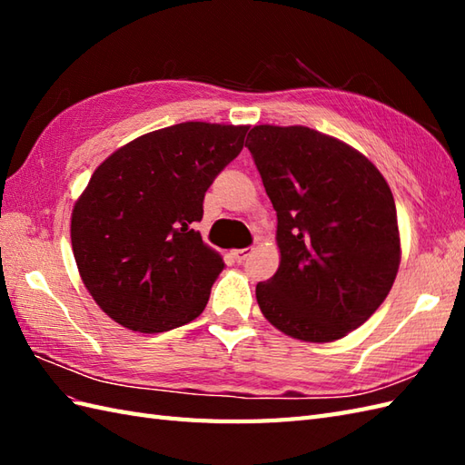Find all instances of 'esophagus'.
<instances>
[{"label":"esophagus","instance_id":"obj_1","mask_svg":"<svg viewBox=\"0 0 465 465\" xmlns=\"http://www.w3.org/2000/svg\"><path fill=\"white\" fill-rule=\"evenodd\" d=\"M252 253V248H242V250H233L232 252V255H233V260L238 262V263H242V262H245V258H248V255Z\"/></svg>","mask_w":465,"mask_h":465}]
</instances>
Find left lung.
Segmentation results:
<instances>
[{
  "label": "left lung",
  "mask_w": 465,
  "mask_h": 465,
  "mask_svg": "<svg viewBox=\"0 0 465 465\" xmlns=\"http://www.w3.org/2000/svg\"><path fill=\"white\" fill-rule=\"evenodd\" d=\"M248 140L282 253L273 278L255 285L260 310L292 338L340 340L368 322L396 280L390 185L368 157L310 127L255 125Z\"/></svg>",
  "instance_id": "obj_1"
}]
</instances>
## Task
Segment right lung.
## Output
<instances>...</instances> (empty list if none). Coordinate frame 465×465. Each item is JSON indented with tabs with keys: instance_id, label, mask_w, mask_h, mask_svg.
Returning a JSON list of instances; mask_svg holds the SVG:
<instances>
[{
	"instance_id": "1",
	"label": "right lung",
	"mask_w": 465,
	"mask_h": 465,
	"mask_svg": "<svg viewBox=\"0 0 465 465\" xmlns=\"http://www.w3.org/2000/svg\"><path fill=\"white\" fill-rule=\"evenodd\" d=\"M245 125L185 122L120 147L72 213L87 292L124 328L160 333L195 320L225 263L195 222L207 187L240 155Z\"/></svg>"
}]
</instances>
